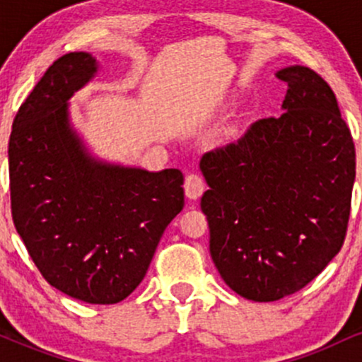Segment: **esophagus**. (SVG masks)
I'll return each instance as SVG.
<instances>
[{
  "instance_id": "34e87169",
  "label": "esophagus",
  "mask_w": 362,
  "mask_h": 362,
  "mask_svg": "<svg viewBox=\"0 0 362 362\" xmlns=\"http://www.w3.org/2000/svg\"><path fill=\"white\" fill-rule=\"evenodd\" d=\"M184 190H185V195L190 199V201H197V199L202 195V192H204V182H202V178L199 175L190 173V175L185 177Z\"/></svg>"
}]
</instances>
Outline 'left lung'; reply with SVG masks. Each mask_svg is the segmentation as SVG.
<instances>
[{"mask_svg":"<svg viewBox=\"0 0 362 362\" xmlns=\"http://www.w3.org/2000/svg\"><path fill=\"white\" fill-rule=\"evenodd\" d=\"M276 76L288 85L281 117L201 160L211 257L236 294L259 303L305 288L337 255L356 178L354 141L328 83L300 64Z\"/></svg>","mask_w":362,"mask_h":362,"instance_id":"8db88e82","label":"left lung"}]
</instances>
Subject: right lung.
Segmentation results:
<instances>
[{
	"label": "right lung",
	"mask_w": 362,
	"mask_h": 362,
	"mask_svg": "<svg viewBox=\"0 0 362 362\" xmlns=\"http://www.w3.org/2000/svg\"><path fill=\"white\" fill-rule=\"evenodd\" d=\"M97 71L90 52L64 54L18 109L8 144L11 214L49 284L74 300L114 305L144 279L184 209V175L91 155L69 100Z\"/></svg>",
	"instance_id": "right-lung-1"
}]
</instances>
